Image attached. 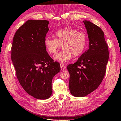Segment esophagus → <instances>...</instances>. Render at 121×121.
Here are the masks:
<instances>
[{
  "mask_svg": "<svg viewBox=\"0 0 121 121\" xmlns=\"http://www.w3.org/2000/svg\"><path fill=\"white\" fill-rule=\"evenodd\" d=\"M60 66L62 69H65L66 68V66H65L64 63H60Z\"/></svg>",
  "mask_w": 121,
  "mask_h": 121,
  "instance_id": "esophagus-1",
  "label": "esophagus"
}]
</instances>
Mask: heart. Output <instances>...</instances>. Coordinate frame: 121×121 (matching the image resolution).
<instances>
[{"instance_id": "obj_1", "label": "heart", "mask_w": 121, "mask_h": 121, "mask_svg": "<svg viewBox=\"0 0 121 121\" xmlns=\"http://www.w3.org/2000/svg\"><path fill=\"white\" fill-rule=\"evenodd\" d=\"M55 39L46 37L44 43L48 52L54 55L61 49L63 50L54 57V59L61 62L69 61L72 56L78 57L85 51L87 37L85 32L72 28H64L55 34Z\"/></svg>"}]
</instances>
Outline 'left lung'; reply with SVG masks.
<instances>
[{
    "instance_id": "8db88e82",
    "label": "left lung",
    "mask_w": 121,
    "mask_h": 121,
    "mask_svg": "<svg viewBox=\"0 0 121 121\" xmlns=\"http://www.w3.org/2000/svg\"><path fill=\"white\" fill-rule=\"evenodd\" d=\"M83 22L88 34L89 48L75 63L67 66L70 74V92L75 97H84L98 87L105 75L109 58L104 32L89 21Z\"/></svg>"
}]
</instances>
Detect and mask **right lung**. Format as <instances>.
I'll return each mask as SVG.
<instances>
[{
	"label": "right lung",
	"instance_id": "obj_1",
	"mask_svg": "<svg viewBox=\"0 0 121 121\" xmlns=\"http://www.w3.org/2000/svg\"><path fill=\"white\" fill-rule=\"evenodd\" d=\"M49 24L47 20L27 21L15 33L11 49L20 85L28 94L39 99L51 96L52 79L60 71L59 63L51 58L44 46Z\"/></svg>",
	"mask_w": 121,
	"mask_h": 121
}]
</instances>
